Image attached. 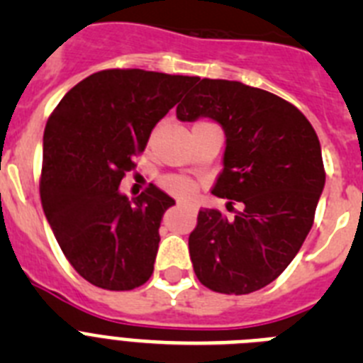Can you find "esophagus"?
<instances>
[{
  "instance_id": "34e87169",
  "label": "esophagus",
  "mask_w": 363,
  "mask_h": 363,
  "mask_svg": "<svg viewBox=\"0 0 363 363\" xmlns=\"http://www.w3.org/2000/svg\"><path fill=\"white\" fill-rule=\"evenodd\" d=\"M176 207H187V205L182 203V201H176Z\"/></svg>"
}]
</instances>
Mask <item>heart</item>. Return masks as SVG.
Listing matches in <instances>:
<instances>
[{
	"instance_id": "b5f03b06",
	"label": "heart",
	"mask_w": 363,
	"mask_h": 363,
	"mask_svg": "<svg viewBox=\"0 0 363 363\" xmlns=\"http://www.w3.org/2000/svg\"><path fill=\"white\" fill-rule=\"evenodd\" d=\"M162 187L165 189V191L172 192V194H176V196H189L192 191H194V185H192V182L189 178H185V176H165V178L162 179Z\"/></svg>"
}]
</instances>
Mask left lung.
Returning <instances> with one entry per match:
<instances>
[{"mask_svg": "<svg viewBox=\"0 0 363 363\" xmlns=\"http://www.w3.org/2000/svg\"><path fill=\"white\" fill-rule=\"evenodd\" d=\"M176 116L211 118L227 138L213 194L230 200L234 216L198 213L189 236L194 272L216 293H255L280 277L313 227L325 185L318 136L293 104L229 79H200Z\"/></svg>", "mask_w": 363, "mask_h": 363, "instance_id": "8db88e82", "label": "left lung"}]
</instances>
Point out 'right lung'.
I'll use <instances>...</instances> for the list:
<instances>
[{
	"mask_svg": "<svg viewBox=\"0 0 363 363\" xmlns=\"http://www.w3.org/2000/svg\"><path fill=\"white\" fill-rule=\"evenodd\" d=\"M196 76L107 69L72 86L43 134L40 196L63 255L79 277L107 291H130L154 271L169 194L150 184L140 196L118 191L145 150L154 125Z\"/></svg>",
	"mask_w": 363,
	"mask_h": 363,
	"instance_id": "1",
	"label": "right lung"
}]
</instances>
